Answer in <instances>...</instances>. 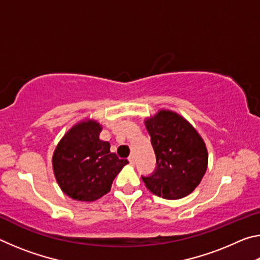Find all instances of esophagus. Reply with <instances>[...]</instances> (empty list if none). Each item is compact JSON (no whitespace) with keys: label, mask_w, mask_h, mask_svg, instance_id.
Here are the masks:
<instances>
[{"label":"esophagus","mask_w":260,"mask_h":260,"mask_svg":"<svg viewBox=\"0 0 260 260\" xmlns=\"http://www.w3.org/2000/svg\"><path fill=\"white\" fill-rule=\"evenodd\" d=\"M128 160H129V164H132V165L135 164V158H134L133 155H131V156L128 157Z\"/></svg>","instance_id":"1"}]
</instances>
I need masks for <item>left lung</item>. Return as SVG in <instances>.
<instances>
[{
  "label": "left lung",
  "instance_id": "1",
  "mask_svg": "<svg viewBox=\"0 0 260 260\" xmlns=\"http://www.w3.org/2000/svg\"><path fill=\"white\" fill-rule=\"evenodd\" d=\"M156 155V170L142 177L147 188L166 200H179L199 186L208 167V150L197 131L178 113L160 110L146 120Z\"/></svg>",
  "mask_w": 260,
  "mask_h": 260
}]
</instances>
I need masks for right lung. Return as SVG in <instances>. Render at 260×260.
Wrapping results in <instances>:
<instances>
[{
	"mask_svg": "<svg viewBox=\"0 0 260 260\" xmlns=\"http://www.w3.org/2000/svg\"><path fill=\"white\" fill-rule=\"evenodd\" d=\"M98 121H81L59 141L52 156L55 178L63 192L81 202H93L110 191L113 179L127 159L110 151V143L100 140Z\"/></svg>",
	"mask_w": 260,
	"mask_h": 260,
	"instance_id": "1",
	"label": "right lung"
}]
</instances>
